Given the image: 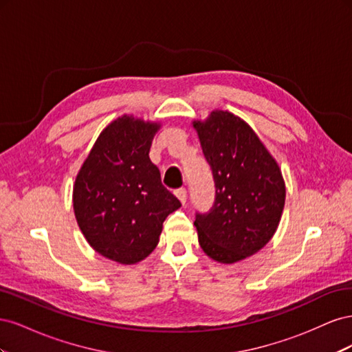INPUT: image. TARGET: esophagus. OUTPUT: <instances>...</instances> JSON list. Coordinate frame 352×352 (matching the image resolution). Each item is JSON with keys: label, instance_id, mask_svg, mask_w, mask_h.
<instances>
[{"label": "esophagus", "instance_id": "1", "mask_svg": "<svg viewBox=\"0 0 352 352\" xmlns=\"http://www.w3.org/2000/svg\"><path fill=\"white\" fill-rule=\"evenodd\" d=\"M175 194H176V197L179 198V201L182 202V204L185 206V204H186V189H185V188H179Z\"/></svg>", "mask_w": 352, "mask_h": 352}]
</instances>
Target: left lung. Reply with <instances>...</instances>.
Segmentation results:
<instances>
[{"mask_svg": "<svg viewBox=\"0 0 352 352\" xmlns=\"http://www.w3.org/2000/svg\"><path fill=\"white\" fill-rule=\"evenodd\" d=\"M192 124L216 186L211 210L197 212L198 242L212 260L241 261L258 252L279 226L286 195L282 172L241 117L216 110Z\"/></svg>", "mask_w": 352, "mask_h": 352, "instance_id": "8db88e82", "label": "left lung"}]
</instances>
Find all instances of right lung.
I'll return each mask as SVG.
<instances>
[{
    "label": "right lung",
    "instance_id": "obj_1",
    "mask_svg": "<svg viewBox=\"0 0 352 352\" xmlns=\"http://www.w3.org/2000/svg\"><path fill=\"white\" fill-rule=\"evenodd\" d=\"M160 123L122 116L100 133L73 186V210L91 247L120 264L146 258L180 201L150 160Z\"/></svg>",
    "mask_w": 352,
    "mask_h": 352
}]
</instances>
